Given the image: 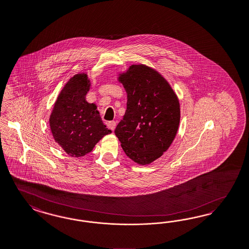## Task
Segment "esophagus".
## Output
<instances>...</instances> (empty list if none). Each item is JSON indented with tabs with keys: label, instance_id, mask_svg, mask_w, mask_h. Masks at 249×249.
<instances>
[{
	"label": "esophagus",
	"instance_id": "34e87169",
	"mask_svg": "<svg viewBox=\"0 0 249 249\" xmlns=\"http://www.w3.org/2000/svg\"><path fill=\"white\" fill-rule=\"evenodd\" d=\"M116 124H117V123H116L115 121H109V122L107 123V128L111 129V130H114L115 128H116Z\"/></svg>",
	"mask_w": 249,
	"mask_h": 249
}]
</instances>
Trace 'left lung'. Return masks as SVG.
<instances>
[{
  "label": "left lung",
  "instance_id": "obj_1",
  "mask_svg": "<svg viewBox=\"0 0 249 249\" xmlns=\"http://www.w3.org/2000/svg\"><path fill=\"white\" fill-rule=\"evenodd\" d=\"M118 80L127 93V109L115 134L129 159L150 164L168 150L178 133V97L161 73L144 64L129 66Z\"/></svg>",
  "mask_w": 249,
  "mask_h": 249
}]
</instances>
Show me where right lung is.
Returning <instances> with one entry per match:
<instances>
[{"label":"right lung","mask_w":249,"mask_h":249,"mask_svg":"<svg viewBox=\"0 0 249 249\" xmlns=\"http://www.w3.org/2000/svg\"><path fill=\"white\" fill-rule=\"evenodd\" d=\"M90 86L86 72L73 75L61 89L50 116L55 142L72 157L89 154L105 135L111 133L96 105L86 101Z\"/></svg>","instance_id":"1"}]
</instances>
